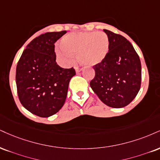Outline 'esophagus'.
<instances>
[{
  "instance_id": "1",
  "label": "esophagus",
  "mask_w": 160,
  "mask_h": 160,
  "mask_svg": "<svg viewBox=\"0 0 160 160\" xmlns=\"http://www.w3.org/2000/svg\"><path fill=\"white\" fill-rule=\"evenodd\" d=\"M82 68H78V67H75V71H76L77 73L80 72L82 71Z\"/></svg>"
}]
</instances>
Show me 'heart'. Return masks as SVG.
<instances>
[{"label":"heart","mask_w":160,"mask_h":160,"mask_svg":"<svg viewBox=\"0 0 160 160\" xmlns=\"http://www.w3.org/2000/svg\"><path fill=\"white\" fill-rule=\"evenodd\" d=\"M60 45L57 54L65 65L74 61L76 53L83 64L97 65L106 58L109 50V38L103 32H71L62 38Z\"/></svg>","instance_id":"obj_1"}]
</instances>
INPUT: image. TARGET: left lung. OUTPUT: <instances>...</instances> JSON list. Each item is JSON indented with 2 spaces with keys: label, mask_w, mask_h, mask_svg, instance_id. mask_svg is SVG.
Instances as JSON below:
<instances>
[{
  "label": "left lung",
  "mask_w": 160,
  "mask_h": 160,
  "mask_svg": "<svg viewBox=\"0 0 160 160\" xmlns=\"http://www.w3.org/2000/svg\"><path fill=\"white\" fill-rule=\"evenodd\" d=\"M103 31L109 38V53L101 62L93 66L95 76L90 86L106 105L122 108L135 98L139 91L141 62L126 38L108 30Z\"/></svg>",
  "instance_id": "left-lung-1"
}]
</instances>
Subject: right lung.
Instances as JSON below:
<instances>
[{
	"label": "right lung",
	"instance_id": "1",
	"mask_svg": "<svg viewBox=\"0 0 160 160\" xmlns=\"http://www.w3.org/2000/svg\"><path fill=\"white\" fill-rule=\"evenodd\" d=\"M66 33L49 32L32 39L23 51L16 67L17 92L23 107L37 116L48 118L60 109L66 99L74 68L56 62L54 43Z\"/></svg>",
	"mask_w": 160,
	"mask_h": 160
}]
</instances>
